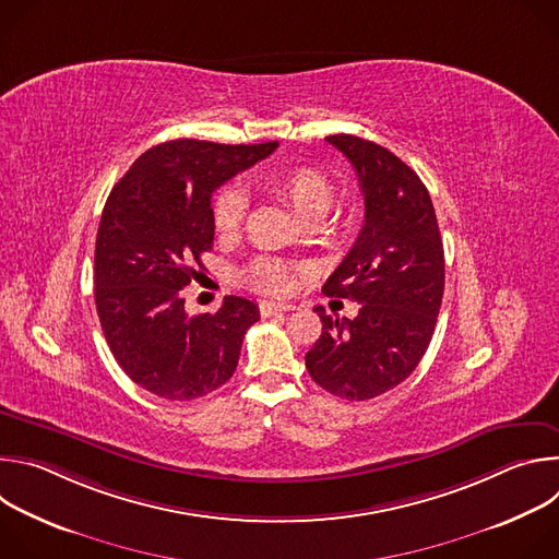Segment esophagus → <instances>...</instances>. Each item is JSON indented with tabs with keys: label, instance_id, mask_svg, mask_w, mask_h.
<instances>
[{
	"label": "esophagus",
	"instance_id": "esophagus-1",
	"mask_svg": "<svg viewBox=\"0 0 559 559\" xmlns=\"http://www.w3.org/2000/svg\"><path fill=\"white\" fill-rule=\"evenodd\" d=\"M261 316H272V313H281V311H294L296 305H287V302H274V300H263L259 305Z\"/></svg>",
	"mask_w": 559,
	"mask_h": 559
}]
</instances>
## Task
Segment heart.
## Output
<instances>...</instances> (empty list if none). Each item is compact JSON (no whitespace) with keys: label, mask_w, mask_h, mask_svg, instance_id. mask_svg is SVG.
I'll list each match as a JSON object with an SVG mask.
<instances>
[{"label":"heart","mask_w":559,"mask_h":559,"mask_svg":"<svg viewBox=\"0 0 559 559\" xmlns=\"http://www.w3.org/2000/svg\"><path fill=\"white\" fill-rule=\"evenodd\" d=\"M274 192L309 225L321 223L330 216L336 203V186L334 181L316 168H289L274 177ZM248 199L238 186L221 188L212 199V221L218 234H234L246 221ZM243 278L265 292L287 294L296 283V270L274 259H257L252 261Z\"/></svg>","instance_id":"b5f03b06"}]
</instances>
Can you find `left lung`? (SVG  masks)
<instances>
[{
	"instance_id": "left-lung-1",
	"label": "left lung",
	"mask_w": 559,
	"mask_h": 559,
	"mask_svg": "<svg viewBox=\"0 0 559 559\" xmlns=\"http://www.w3.org/2000/svg\"><path fill=\"white\" fill-rule=\"evenodd\" d=\"M328 141L356 170L365 223L323 292L356 300L360 309L354 321H338L316 307L323 334L305 365L325 391L369 401L409 378L423 360L444 294V250L431 197L405 162L354 134Z\"/></svg>"
}]
</instances>
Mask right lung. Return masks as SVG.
I'll return each mask as SVG.
<instances>
[{"label": "right lung", "instance_id": "obj_1", "mask_svg": "<svg viewBox=\"0 0 559 559\" xmlns=\"http://www.w3.org/2000/svg\"><path fill=\"white\" fill-rule=\"evenodd\" d=\"M278 147L175 139L145 150L112 188L95 248V302L112 356L132 382L166 401L225 384L259 321L250 298L188 316L181 289L205 270L212 192Z\"/></svg>", "mask_w": 559, "mask_h": 559}]
</instances>
